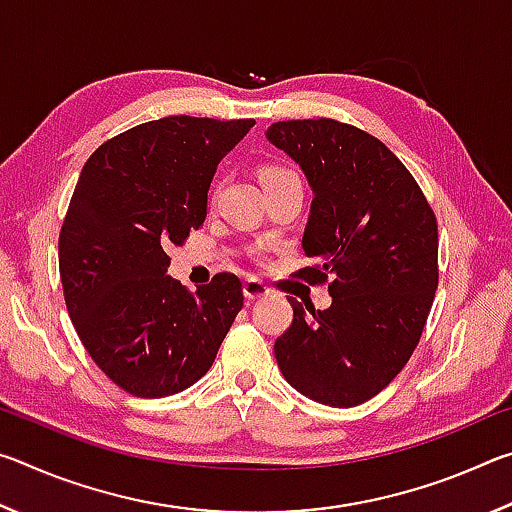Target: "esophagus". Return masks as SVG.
I'll use <instances>...</instances> for the list:
<instances>
[{"instance_id":"obj_1","label":"esophagus","mask_w":512,"mask_h":512,"mask_svg":"<svg viewBox=\"0 0 512 512\" xmlns=\"http://www.w3.org/2000/svg\"><path fill=\"white\" fill-rule=\"evenodd\" d=\"M268 293H271V289H268L262 280H257V277H248V280L244 282V296L248 300L264 298V296H268Z\"/></svg>"}]
</instances>
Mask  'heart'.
Segmentation results:
<instances>
[{"mask_svg": "<svg viewBox=\"0 0 512 512\" xmlns=\"http://www.w3.org/2000/svg\"><path fill=\"white\" fill-rule=\"evenodd\" d=\"M277 171H284V169H266L262 176H268V173H277Z\"/></svg>", "mask_w": 512, "mask_h": 512, "instance_id": "b5f03b06", "label": "heart"}]
</instances>
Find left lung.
<instances>
[{"mask_svg":"<svg viewBox=\"0 0 512 512\" xmlns=\"http://www.w3.org/2000/svg\"><path fill=\"white\" fill-rule=\"evenodd\" d=\"M266 140L300 164L314 192L302 248L309 284L332 305L291 300L275 341L284 379L309 400L350 409L391 384L427 323L438 289L436 214L409 169L377 137L334 119L268 126Z\"/></svg>","mask_w":512,"mask_h":512,"instance_id":"1","label":"left lung"}]
</instances>
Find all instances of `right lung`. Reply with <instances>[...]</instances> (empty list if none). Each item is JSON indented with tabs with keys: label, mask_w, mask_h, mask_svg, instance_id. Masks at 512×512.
Returning <instances> with one entry per match:
<instances>
[{
	"label": "right lung",
	"mask_w": 512,
	"mask_h": 512,
	"mask_svg": "<svg viewBox=\"0 0 512 512\" xmlns=\"http://www.w3.org/2000/svg\"><path fill=\"white\" fill-rule=\"evenodd\" d=\"M253 126L162 117L85 162L60 228V280L85 350L126 393L167 397L196 384L244 307L237 275L187 291L167 275L164 248L201 228L216 167Z\"/></svg>",
	"instance_id": "right-lung-1"
}]
</instances>
